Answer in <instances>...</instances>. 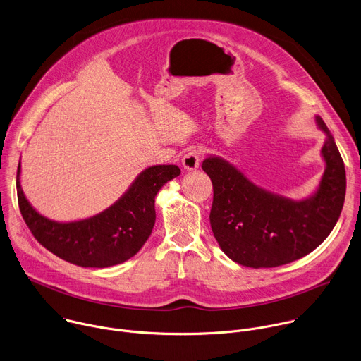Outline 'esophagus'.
Returning a JSON list of instances; mask_svg holds the SVG:
<instances>
[{"label": "esophagus", "instance_id": "34e87169", "mask_svg": "<svg viewBox=\"0 0 361 361\" xmlns=\"http://www.w3.org/2000/svg\"><path fill=\"white\" fill-rule=\"evenodd\" d=\"M201 157H202V152L200 148H191L187 151L185 156L183 157V166L185 170H195L198 169L200 166V161H201Z\"/></svg>", "mask_w": 361, "mask_h": 361}]
</instances>
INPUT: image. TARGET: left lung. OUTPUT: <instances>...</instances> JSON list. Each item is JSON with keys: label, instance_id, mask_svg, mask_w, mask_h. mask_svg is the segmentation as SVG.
I'll use <instances>...</instances> for the list:
<instances>
[{"label": "left lung", "instance_id": "1", "mask_svg": "<svg viewBox=\"0 0 361 361\" xmlns=\"http://www.w3.org/2000/svg\"><path fill=\"white\" fill-rule=\"evenodd\" d=\"M322 148L326 161L317 192L293 201L264 191L234 166L207 157L202 170L213 183L210 224L221 250L241 266L270 269L288 264L317 248L334 228L345 197V169L333 135Z\"/></svg>", "mask_w": 361, "mask_h": 361}]
</instances>
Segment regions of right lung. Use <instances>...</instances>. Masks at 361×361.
<instances>
[{"instance_id": "obj_1", "label": "right lung", "mask_w": 361, "mask_h": 361, "mask_svg": "<svg viewBox=\"0 0 361 361\" xmlns=\"http://www.w3.org/2000/svg\"><path fill=\"white\" fill-rule=\"evenodd\" d=\"M17 170V194L21 216L35 240L60 259L80 266L104 269L127 262L148 240L159 190L181 170L177 166L145 169L110 209L73 223H57L38 214L24 197Z\"/></svg>"}]
</instances>
